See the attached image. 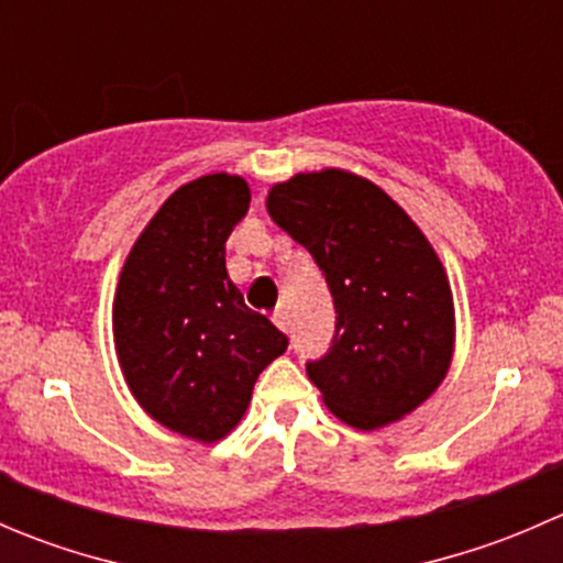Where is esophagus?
<instances>
[{"mask_svg": "<svg viewBox=\"0 0 563 563\" xmlns=\"http://www.w3.org/2000/svg\"><path fill=\"white\" fill-rule=\"evenodd\" d=\"M272 321H275L277 327L283 329V332H288V327H291V321H288V308H286V305H280V308H277L275 313H272Z\"/></svg>", "mask_w": 563, "mask_h": 563, "instance_id": "esophagus-1", "label": "esophagus"}]
</instances>
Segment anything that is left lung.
I'll return each instance as SVG.
<instances>
[{"mask_svg":"<svg viewBox=\"0 0 563 563\" xmlns=\"http://www.w3.org/2000/svg\"><path fill=\"white\" fill-rule=\"evenodd\" d=\"M266 207L332 294V343L308 360L329 411L360 430L406 417L452 362L455 310L439 255L382 187L354 174H297L272 187Z\"/></svg>","mask_w":563,"mask_h":563,"instance_id":"obj_1","label":"left lung"}]
</instances>
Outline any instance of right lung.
I'll return each mask as SVG.
<instances>
[{"instance_id": "add662e5", "label": "right lung", "mask_w": 563, "mask_h": 563, "mask_svg": "<svg viewBox=\"0 0 563 563\" xmlns=\"http://www.w3.org/2000/svg\"><path fill=\"white\" fill-rule=\"evenodd\" d=\"M247 207L240 176L179 187L119 277L113 338L128 387L150 417L187 439H223L245 413L258 373L288 345L225 272V240Z\"/></svg>"}]
</instances>
